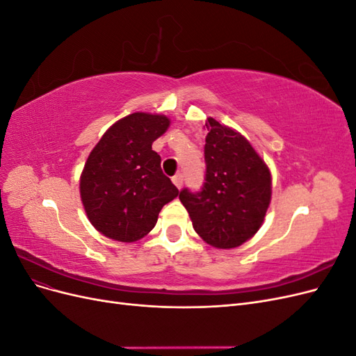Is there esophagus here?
I'll list each match as a JSON object with an SVG mask.
<instances>
[{"label":"esophagus","instance_id":"obj_1","mask_svg":"<svg viewBox=\"0 0 356 356\" xmlns=\"http://www.w3.org/2000/svg\"><path fill=\"white\" fill-rule=\"evenodd\" d=\"M172 182H174L175 187H177L178 190H181V187H182V175H181V174L175 175L174 178H172Z\"/></svg>","mask_w":356,"mask_h":356}]
</instances>
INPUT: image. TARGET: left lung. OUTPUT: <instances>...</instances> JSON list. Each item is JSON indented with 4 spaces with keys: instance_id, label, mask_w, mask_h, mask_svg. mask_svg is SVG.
I'll list each match as a JSON object with an SVG mask.
<instances>
[{
    "instance_id": "obj_1",
    "label": "left lung",
    "mask_w": 356,
    "mask_h": 356,
    "mask_svg": "<svg viewBox=\"0 0 356 356\" xmlns=\"http://www.w3.org/2000/svg\"><path fill=\"white\" fill-rule=\"evenodd\" d=\"M202 191L181 190L193 229L218 250L238 248L260 230L272 200V174L261 156L234 129L209 117Z\"/></svg>"
}]
</instances>
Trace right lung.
Listing matches in <instances>:
<instances>
[{
	"label": "right lung",
	"instance_id": "add662e5",
	"mask_svg": "<svg viewBox=\"0 0 356 356\" xmlns=\"http://www.w3.org/2000/svg\"><path fill=\"white\" fill-rule=\"evenodd\" d=\"M170 120L134 113L115 122L95 145L80 177V196L93 227L118 242H136L153 230L159 212L178 196L152 148Z\"/></svg>",
	"mask_w": 356,
	"mask_h": 356
}]
</instances>
